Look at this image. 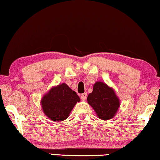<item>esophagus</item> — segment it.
<instances>
[{"label":"esophagus","instance_id":"34e87169","mask_svg":"<svg viewBox=\"0 0 160 160\" xmlns=\"http://www.w3.org/2000/svg\"><path fill=\"white\" fill-rule=\"evenodd\" d=\"M87 93H83V94H82L81 95V96H80V98H81V100H82V101H84V100H86V99H87Z\"/></svg>","mask_w":160,"mask_h":160}]
</instances>
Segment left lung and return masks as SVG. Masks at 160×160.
Segmentation results:
<instances>
[{"mask_svg":"<svg viewBox=\"0 0 160 160\" xmlns=\"http://www.w3.org/2000/svg\"><path fill=\"white\" fill-rule=\"evenodd\" d=\"M87 102L98 118L103 120L113 118L120 105L113 89L102 82L95 83L92 93L87 97Z\"/></svg>","mask_w":160,"mask_h":160,"instance_id":"8db88e82","label":"left lung"}]
</instances>
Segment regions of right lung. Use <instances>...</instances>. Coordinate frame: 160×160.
<instances>
[{
  "label": "right lung",
  "mask_w": 160,
  "mask_h": 160,
  "mask_svg": "<svg viewBox=\"0 0 160 160\" xmlns=\"http://www.w3.org/2000/svg\"><path fill=\"white\" fill-rule=\"evenodd\" d=\"M80 99L65 83L53 87L41 100L44 113L53 121H63L69 117L73 108Z\"/></svg>",
  "instance_id": "1"
}]
</instances>
